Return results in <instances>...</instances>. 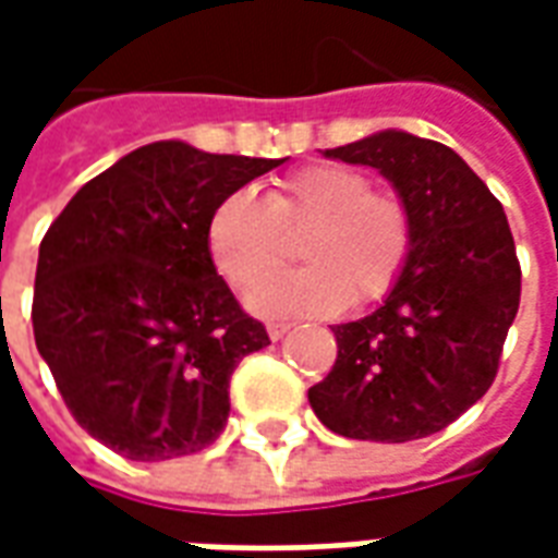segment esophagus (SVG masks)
Segmentation results:
<instances>
[{
    "mask_svg": "<svg viewBox=\"0 0 558 558\" xmlns=\"http://www.w3.org/2000/svg\"><path fill=\"white\" fill-rule=\"evenodd\" d=\"M290 328H292L290 323H271V326H268V338L280 340L287 331H290Z\"/></svg>",
    "mask_w": 558,
    "mask_h": 558,
    "instance_id": "obj_1",
    "label": "esophagus"
}]
</instances>
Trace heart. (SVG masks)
<instances>
[{
	"label": "heart",
	"instance_id": "1",
	"mask_svg": "<svg viewBox=\"0 0 558 558\" xmlns=\"http://www.w3.org/2000/svg\"><path fill=\"white\" fill-rule=\"evenodd\" d=\"M304 234L308 266L256 287L247 307L259 316H338L347 304H374L398 287L415 247V220L395 191L347 163H314L280 179L263 199L232 191L211 208L206 247L235 290L282 265L287 241Z\"/></svg>",
	"mask_w": 558,
	"mask_h": 558
}]
</instances>
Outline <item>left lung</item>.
I'll use <instances>...</instances> for the list:
<instances>
[{"mask_svg": "<svg viewBox=\"0 0 558 558\" xmlns=\"http://www.w3.org/2000/svg\"><path fill=\"white\" fill-rule=\"evenodd\" d=\"M326 158L374 167L415 220L410 266L374 314L335 326L338 362L307 391L347 439L412 442L478 403L520 307V263L502 203L454 148L379 131Z\"/></svg>", "mask_w": 558, "mask_h": 558, "instance_id": "left-lung-1", "label": "left lung"}]
</instances>
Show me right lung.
Masks as SVG:
<instances>
[{
  "label": "right lung",
  "mask_w": 558,
  "mask_h": 558,
  "mask_svg": "<svg viewBox=\"0 0 558 558\" xmlns=\"http://www.w3.org/2000/svg\"><path fill=\"white\" fill-rule=\"evenodd\" d=\"M287 158L134 148L71 196L38 251L32 328L83 430L158 463L211 445L230 376L268 347L206 247L211 208Z\"/></svg>",
  "instance_id": "right-lung-1"
}]
</instances>
